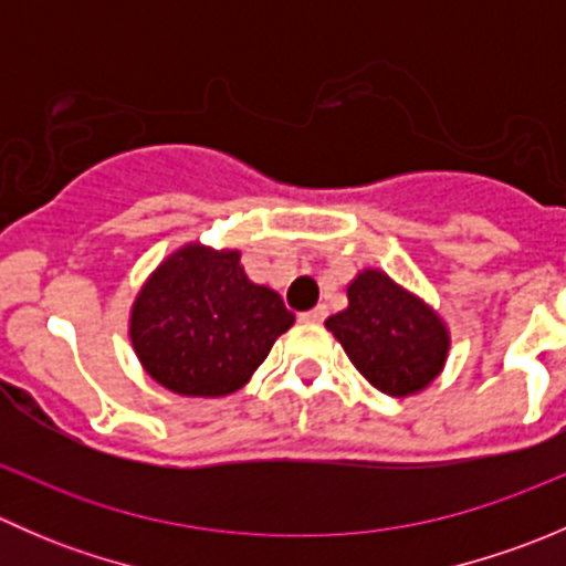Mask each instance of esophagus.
Wrapping results in <instances>:
<instances>
[{"label":"esophagus","instance_id":"1","mask_svg":"<svg viewBox=\"0 0 566 566\" xmlns=\"http://www.w3.org/2000/svg\"><path fill=\"white\" fill-rule=\"evenodd\" d=\"M301 317H304L306 323H323V319L328 317V310H325V306L319 304V306H315V310H312V312H304V315H301Z\"/></svg>","mask_w":566,"mask_h":566}]
</instances>
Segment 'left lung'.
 Returning <instances> with one entry per match:
<instances>
[{"label":"left lung","instance_id":"left-lung-1","mask_svg":"<svg viewBox=\"0 0 566 566\" xmlns=\"http://www.w3.org/2000/svg\"><path fill=\"white\" fill-rule=\"evenodd\" d=\"M347 310L325 319V328L375 389L405 397L441 373L449 350L447 328L386 273L364 271L347 287Z\"/></svg>","mask_w":566,"mask_h":566}]
</instances>
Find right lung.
Wrapping results in <instances>:
<instances>
[{
	"label": "right lung",
	"instance_id": "obj_1",
	"mask_svg": "<svg viewBox=\"0 0 566 566\" xmlns=\"http://www.w3.org/2000/svg\"><path fill=\"white\" fill-rule=\"evenodd\" d=\"M293 312L251 284L238 251L188 247L169 256L130 315V339L150 378L186 397H224L265 361Z\"/></svg>",
	"mask_w": 566,
	"mask_h": 566
}]
</instances>
